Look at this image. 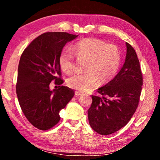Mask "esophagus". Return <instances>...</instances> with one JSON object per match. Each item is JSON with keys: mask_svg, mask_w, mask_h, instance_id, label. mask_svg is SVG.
<instances>
[{"mask_svg": "<svg viewBox=\"0 0 160 160\" xmlns=\"http://www.w3.org/2000/svg\"><path fill=\"white\" fill-rule=\"evenodd\" d=\"M75 96H76V97H79V96H80V95H82V93L80 92L75 91Z\"/></svg>", "mask_w": 160, "mask_h": 160, "instance_id": "1", "label": "esophagus"}]
</instances>
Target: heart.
Returning <instances> with one entry per match:
<instances>
[{
    "label": "heart",
    "instance_id": "obj_1",
    "mask_svg": "<svg viewBox=\"0 0 160 160\" xmlns=\"http://www.w3.org/2000/svg\"><path fill=\"white\" fill-rule=\"evenodd\" d=\"M72 51L78 59L85 61V72L72 75L67 80L68 85L77 90L87 91L95 85L98 80L101 84L109 82L114 78L120 66L121 52L117 46L106 44L95 38L80 40L72 47ZM73 53L66 48L59 54V65L67 74L71 73L76 68Z\"/></svg>",
    "mask_w": 160,
    "mask_h": 160
}]
</instances>
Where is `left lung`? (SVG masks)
Masks as SVG:
<instances>
[{
    "label": "left lung",
    "mask_w": 160,
    "mask_h": 160,
    "mask_svg": "<svg viewBox=\"0 0 160 160\" xmlns=\"http://www.w3.org/2000/svg\"><path fill=\"white\" fill-rule=\"evenodd\" d=\"M123 67L115 78L92 95L88 111L90 125L100 135H109L125 126L139 104L142 75L136 52L128 43Z\"/></svg>",
    "instance_id": "1"
}]
</instances>
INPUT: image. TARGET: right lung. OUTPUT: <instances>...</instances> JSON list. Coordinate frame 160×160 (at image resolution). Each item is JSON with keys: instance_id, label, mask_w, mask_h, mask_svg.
I'll return each mask as SVG.
<instances>
[{"instance_id": "1", "label": "right lung", "mask_w": 160, "mask_h": 160, "mask_svg": "<svg viewBox=\"0 0 160 160\" xmlns=\"http://www.w3.org/2000/svg\"><path fill=\"white\" fill-rule=\"evenodd\" d=\"M77 37L67 32H46L34 39L21 55L16 84L19 104L29 123L42 131L59 122V112L75 94L72 89L62 85L58 57L66 43ZM53 80L59 88L51 91Z\"/></svg>"}]
</instances>
